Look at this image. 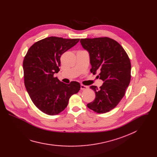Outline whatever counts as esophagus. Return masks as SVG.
Here are the masks:
<instances>
[{
    "mask_svg": "<svg viewBox=\"0 0 157 157\" xmlns=\"http://www.w3.org/2000/svg\"><path fill=\"white\" fill-rule=\"evenodd\" d=\"M88 89V87L87 86H84V85H83V84H81V90H86V89Z\"/></svg>",
    "mask_w": 157,
    "mask_h": 157,
    "instance_id": "obj_1",
    "label": "esophagus"
}]
</instances>
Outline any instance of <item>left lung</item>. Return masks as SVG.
I'll list each match as a JSON object with an SVG mask.
<instances>
[{
    "instance_id": "8db88e82",
    "label": "left lung",
    "mask_w": 157,
    "mask_h": 157,
    "mask_svg": "<svg viewBox=\"0 0 157 157\" xmlns=\"http://www.w3.org/2000/svg\"><path fill=\"white\" fill-rule=\"evenodd\" d=\"M80 41L90 56L91 72H99L98 77L104 81L99 88L90 87L96 98L87 106L99 114L107 113L118 105L125 94L131 79L130 59L121 44L110 38H81Z\"/></svg>"
}]
</instances>
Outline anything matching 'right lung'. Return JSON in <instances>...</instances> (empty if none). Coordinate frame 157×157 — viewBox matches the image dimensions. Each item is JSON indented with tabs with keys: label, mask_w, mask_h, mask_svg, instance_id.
<instances>
[{
	"label": "right lung",
	"mask_w": 157,
	"mask_h": 157,
	"mask_svg": "<svg viewBox=\"0 0 157 157\" xmlns=\"http://www.w3.org/2000/svg\"><path fill=\"white\" fill-rule=\"evenodd\" d=\"M79 38L50 36L35 42L23 61L24 84L35 105L43 113L55 116L63 111L70 97L79 92L80 84L60 81L54 74L59 71L61 55Z\"/></svg>",
	"instance_id": "right-lung-1"
}]
</instances>
